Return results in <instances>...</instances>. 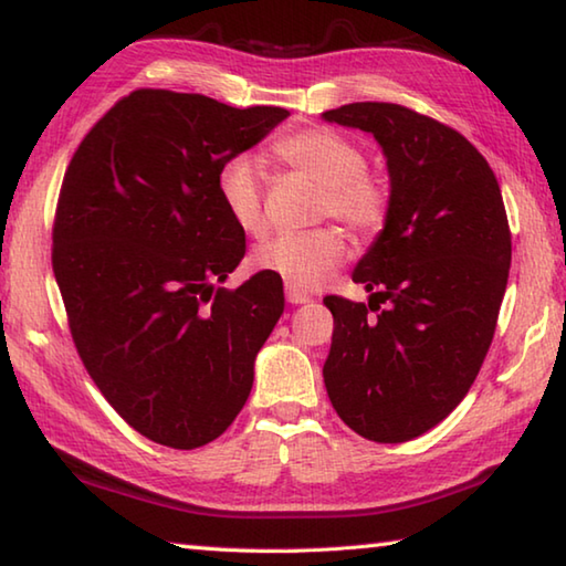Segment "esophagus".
Listing matches in <instances>:
<instances>
[{"instance_id": "34e87169", "label": "esophagus", "mask_w": 566, "mask_h": 566, "mask_svg": "<svg viewBox=\"0 0 566 566\" xmlns=\"http://www.w3.org/2000/svg\"><path fill=\"white\" fill-rule=\"evenodd\" d=\"M312 296L306 292H300V290H292V286H286V302L290 304H306L310 302Z\"/></svg>"}]
</instances>
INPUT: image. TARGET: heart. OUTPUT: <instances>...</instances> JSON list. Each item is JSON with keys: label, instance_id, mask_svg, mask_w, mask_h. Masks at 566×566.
Listing matches in <instances>:
<instances>
[{"label": "heart", "instance_id": "heart-1", "mask_svg": "<svg viewBox=\"0 0 566 566\" xmlns=\"http://www.w3.org/2000/svg\"><path fill=\"white\" fill-rule=\"evenodd\" d=\"M280 165L322 185L317 214L334 217L361 239L377 237L391 214V189L367 169V155L347 134L332 127H302L272 145ZM217 197L229 219L249 237H262L264 187L254 161L234 157L219 167ZM347 242L342 229L324 224L310 232L282 234L252 256L254 270L270 272L292 290H314L337 270Z\"/></svg>", "mask_w": 566, "mask_h": 566}]
</instances>
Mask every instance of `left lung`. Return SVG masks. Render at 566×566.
I'll use <instances>...</instances> for the list:
<instances>
[{"label": "left lung", "instance_id": "1", "mask_svg": "<svg viewBox=\"0 0 566 566\" xmlns=\"http://www.w3.org/2000/svg\"><path fill=\"white\" fill-rule=\"evenodd\" d=\"M324 119L375 134L391 179L389 222L354 270L376 317L324 296V385L354 432L409 442L464 399L490 352L512 262L500 181L467 137L401 104L354 102Z\"/></svg>", "mask_w": 566, "mask_h": 566}]
</instances>
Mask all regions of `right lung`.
Returning <instances> with one entry per match:
<instances>
[{"label": "right lung", "mask_w": 566, "mask_h": 566, "mask_svg": "<svg viewBox=\"0 0 566 566\" xmlns=\"http://www.w3.org/2000/svg\"><path fill=\"white\" fill-rule=\"evenodd\" d=\"M286 114L134 90L64 171L52 270L74 347L104 399L151 442H214L252 391L284 290L270 272L237 290L214 286L247 249L217 175Z\"/></svg>", "instance_id": "1"}]
</instances>
